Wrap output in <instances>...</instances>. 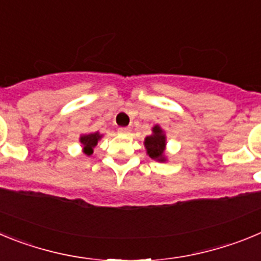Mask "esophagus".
I'll use <instances>...</instances> for the list:
<instances>
[{
  "label": "esophagus",
  "instance_id": "1",
  "mask_svg": "<svg viewBox=\"0 0 261 261\" xmlns=\"http://www.w3.org/2000/svg\"><path fill=\"white\" fill-rule=\"evenodd\" d=\"M117 132H119V133H128L129 128H125V126H124V128H119V129H117Z\"/></svg>",
  "mask_w": 261,
  "mask_h": 261
}]
</instances>
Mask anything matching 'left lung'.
Segmentation results:
<instances>
[{
  "mask_svg": "<svg viewBox=\"0 0 261 261\" xmlns=\"http://www.w3.org/2000/svg\"><path fill=\"white\" fill-rule=\"evenodd\" d=\"M166 145V137L163 135L162 129L155 125L153 128V135L147 136L145 138V147H146L147 154L153 159H156L159 162H165L166 159L163 156V151H165Z\"/></svg>",
  "mask_w": 261,
  "mask_h": 261,
  "instance_id": "1",
  "label": "left lung"
}]
</instances>
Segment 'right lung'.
Instances as JSON below:
<instances>
[{
  "label": "right lung",
  "mask_w": 261,
  "mask_h": 261,
  "mask_svg": "<svg viewBox=\"0 0 261 261\" xmlns=\"http://www.w3.org/2000/svg\"><path fill=\"white\" fill-rule=\"evenodd\" d=\"M99 138H100V135L98 132L85 135L80 138L81 144L84 145V151L86 155H91L93 154V147L96 146Z\"/></svg>",
  "instance_id": "1"
}]
</instances>
